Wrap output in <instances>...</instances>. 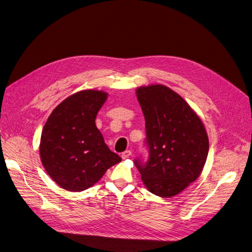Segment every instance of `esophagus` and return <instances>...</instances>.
<instances>
[{"label": "esophagus", "mask_w": 252, "mask_h": 252, "mask_svg": "<svg viewBox=\"0 0 252 252\" xmlns=\"http://www.w3.org/2000/svg\"><path fill=\"white\" fill-rule=\"evenodd\" d=\"M130 154H131V151L130 150H126V151H125L122 154V158H123V159H126V158H128L130 156Z\"/></svg>", "instance_id": "esophagus-1"}]
</instances>
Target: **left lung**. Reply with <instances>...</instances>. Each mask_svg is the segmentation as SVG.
I'll return each instance as SVG.
<instances>
[{
	"instance_id": "obj_1",
	"label": "left lung",
	"mask_w": 252,
	"mask_h": 252,
	"mask_svg": "<svg viewBox=\"0 0 252 252\" xmlns=\"http://www.w3.org/2000/svg\"><path fill=\"white\" fill-rule=\"evenodd\" d=\"M136 95L146 122L149 159L135 164L151 193L176 196L202 173L209 148L206 129L191 106L166 86L139 87Z\"/></svg>"
}]
</instances>
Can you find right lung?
Returning a JSON list of instances; mask_svg holds the SVG:
<instances>
[{"label":"right lung","instance_id":"add662e5","mask_svg":"<svg viewBox=\"0 0 252 252\" xmlns=\"http://www.w3.org/2000/svg\"><path fill=\"white\" fill-rule=\"evenodd\" d=\"M107 97L103 91H79L63 100L44 126L39 157L48 175L62 189L84 191L122 161L105 144L95 124Z\"/></svg>","mask_w":252,"mask_h":252}]
</instances>
